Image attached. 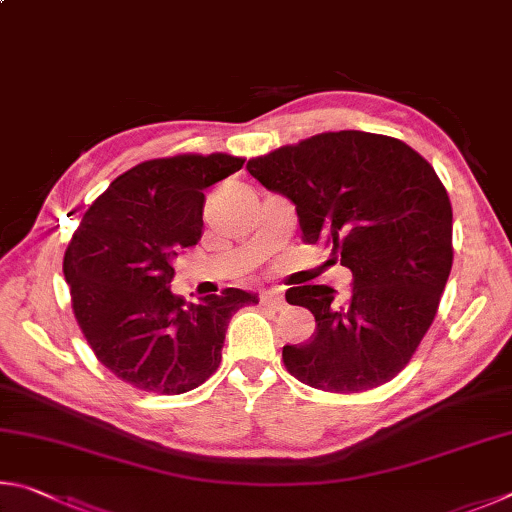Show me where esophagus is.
Returning a JSON list of instances; mask_svg holds the SVG:
<instances>
[{
    "instance_id": "34e87169",
    "label": "esophagus",
    "mask_w": 512,
    "mask_h": 512,
    "mask_svg": "<svg viewBox=\"0 0 512 512\" xmlns=\"http://www.w3.org/2000/svg\"><path fill=\"white\" fill-rule=\"evenodd\" d=\"M261 306L270 308V310H283L285 308V299L281 297L279 292H263L261 294Z\"/></svg>"
}]
</instances>
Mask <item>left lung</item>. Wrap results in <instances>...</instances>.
<instances>
[{"label": "left lung", "instance_id": "obj_1", "mask_svg": "<svg viewBox=\"0 0 512 512\" xmlns=\"http://www.w3.org/2000/svg\"><path fill=\"white\" fill-rule=\"evenodd\" d=\"M247 170L297 206L303 242L330 245L353 272L348 299L328 285L285 292L317 321L310 342L283 346L285 369L330 393L396 378L452 270V204L432 164L400 139L342 130L249 159Z\"/></svg>", "mask_w": 512, "mask_h": 512}]
</instances>
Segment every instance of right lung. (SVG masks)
<instances>
[{"label": "right lung", "instance_id": "right-lung-1", "mask_svg": "<svg viewBox=\"0 0 512 512\" xmlns=\"http://www.w3.org/2000/svg\"><path fill=\"white\" fill-rule=\"evenodd\" d=\"M245 159L177 155L130 168L96 197L62 261L71 308L105 369L141 391L177 396L200 387L222 360L229 319L254 306L227 288L200 303L170 292L179 247L202 238L204 191Z\"/></svg>", "mask_w": 512, "mask_h": 512}]
</instances>
